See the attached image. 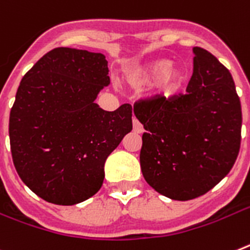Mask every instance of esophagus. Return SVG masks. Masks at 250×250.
I'll return each mask as SVG.
<instances>
[{"label": "esophagus", "instance_id": "esophagus-1", "mask_svg": "<svg viewBox=\"0 0 250 250\" xmlns=\"http://www.w3.org/2000/svg\"><path fill=\"white\" fill-rule=\"evenodd\" d=\"M132 125H133V131H135L136 133H142L144 128H142V125L137 121V119L133 118V121H132Z\"/></svg>", "mask_w": 250, "mask_h": 250}]
</instances>
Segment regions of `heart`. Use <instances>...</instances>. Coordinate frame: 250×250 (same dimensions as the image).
<instances>
[{
    "label": "heart",
    "instance_id": "heart-1",
    "mask_svg": "<svg viewBox=\"0 0 250 250\" xmlns=\"http://www.w3.org/2000/svg\"><path fill=\"white\" fill-rule=\"evenodd\" d=\"M127 80L132 86H145L154 83V95L159 99H167L183 87L187 70L178 64L171 66L170 61L161 58L133 70Z\"/></svg>",
    "mask_w": 250,
    "mask_h": 250
}]
</instances>
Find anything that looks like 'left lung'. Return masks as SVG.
<instances>
[{"label": "left lung", "mask_w": 250, "mask_h": 250, "mask_svg": "<svg viewBox=\"0 0 250 250\" xmlns=\"http://www.w3.org/2000/svg\"><path fill=\"white\" fill-rule=\"evenodd\" d=\"M186 94L151 96L133 105L146 129L140 163L145 180L163 196L188 201L225 178L242 141V105L231 73L200 47Z\"/></svg>", "instance_id": "1"}]
</instances>
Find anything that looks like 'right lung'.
Segmentation results:
<instances>
[{
  "mask_svg": "<svg viewBox=\"0 0 250 250\" xmlns=\"http://www.w3.org/2000/svg\"><path fill=\"white\" fill-rule=\"evenodd\" d=\"M108 72L104 54L61 47L22 77L10 112L12 161L47 202L71 206L94 196L106 157L132 131L129 104L106 112L94 103Z\"/></svg>",
  "mask_w": 250,
  "mask_h": 250,
  "instance_id": "right-lung-1",
  "label": "right lung"
}]
</instances>
